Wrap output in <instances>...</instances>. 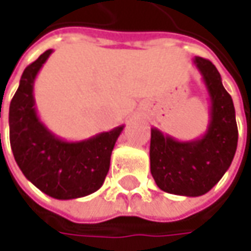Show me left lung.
Wrapping results in <instances>:
<instances>
[{
	"label": "left lung",
	"instance_id": "1",
	"mask_svg": "<svg viewBox=\"0 0 251 251\" xmlns=\"http://www.w3.org/2000/svg\"><path fill=\"white\" fill-rule=\"evenodd\" d=\"M209 95V123L204 135L175 140L151 128V173L156 186L170 194L198 197L208 193L225 175L237 147L235 106L222 85L221 74L209 60H193Z\"/></svg>",
	"mask_w": 251,
	"mask_h": 251
}]
</instances>
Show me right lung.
Here are the masks:
<instances>
[{
  "instance_id": "1",
  "label": "right lung",
  "mask_w": 251,
  "mask_h": 251,
  "mask_svg": "<svg viewBox=\"0 0 251 251\" xmlns=\"http://www.w3.org/2000/svg\"><path fill=\"white\" fill-rule=\"evenodd\" d=\"M51 53L44 51L25 68L9 104V140L25 177L50 197L74 200L101 187L110 168L111 151L124 126L82 141H65L49 130L37 116L33 86Z\"/></svg>"
}]
</instances>
